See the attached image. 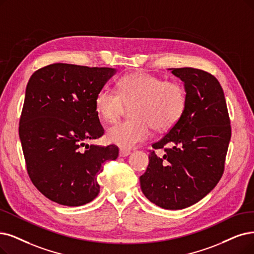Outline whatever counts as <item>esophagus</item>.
<instances>
[{
	"mask_svg": "<svg viewBox=\"0 0 254 254\" xmlns=\"http://www.w3.org/2000/svg\"><path fill=\"white\" fill-rule=\"evenodd\" d=\"M130 153L131 152L129 151V150H125V149H121L120 150V156L121 157H126V156H128V155H130Z\"/></svg>",
	"mask_w": 254,
	"mask_h": 254,
	"instance_id": "1",
	"label": "esophagus"
}]
</instances>
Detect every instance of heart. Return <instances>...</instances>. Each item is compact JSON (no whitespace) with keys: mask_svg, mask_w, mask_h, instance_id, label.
<instances>
[{"mask_svg":"<svg viewBox=\"0 0 254 254\" xmlns=\"http://www.w3.org/2000/svg\"><path fill=\"white\" fill-rule=\"evenodd\" d=\"M131 116L107 131V139L122 149L135 148L151 136V125L165 131L174 127L184 117L188 106V92L179 81L165 80L146 72L122 77L119 92L101 87L95 97L98 114L107 123H115L131 105Z\"/></svg>","mask_w":254,"mask_h":254,"instance_id":"b5f03b06","label":"heart"}]
</instances>
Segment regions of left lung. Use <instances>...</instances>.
Segmentation results:
<instances>
[{"label": "left lung", "mask_w": 254, "mask_h": 254, "mask_svg": "<svg viewBox=\"0 0 254 254\" xmlns=\"http://www.w3.org/2000/svg\"><path fill=\"white\" fill-rule=\"evenodd\" d=\"M172 73L185 82L188 106L178 123L152 144L154 150H149V165L139 181L154 204L182 209L204 198L221 179L231 126L224 93L214 75L192 67ZM157 148L165 150L164 157L156 155Z\"/></svg>", "instance_id": "obj_1"}]
</instances>
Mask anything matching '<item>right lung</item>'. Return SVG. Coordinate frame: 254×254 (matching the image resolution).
<instances>
[{
    "label": "right lung",
    "mask_w": 254,
    "mask_h": 254,
    "mask_svg": "<svg viewBox=\"0 0 254 254\" xmlns=\"http://www.w3.org/2000/svg\"><path fill=\"white\" fill-rule=\"evenodd\" d=\"M111 67L53 64L30 78L18 133L28 175L48 199L80 206L99 194L103 164L119 156L116 145H87L104 134L95 97Z\"/></svg>",
    "instance_id": "obj_1"
}]
</instances>
